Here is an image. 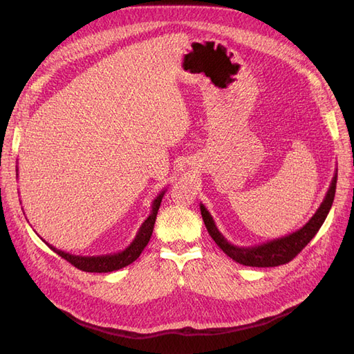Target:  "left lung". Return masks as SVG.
I'll return each mask as SVG.
<instances>
[{
  "label": "left lung",
  "instance_id": "1",
  "mask_svg": "<svg viewBox=\"0 0 354 354\" xmlns=\"http://www.w3.org/2000/svg\"><path fill=\"white\" fill-rule=\"evenodd\" d=\"M335 187H337V173L334 177H332L330 186L326 192L324 202L320 203V207L315 212V216L310 218L301 229H298L294 233H289L286 236L277 238L260 245H254V246H236L230 243L217 229L216 221H214V218L211 217V214L208 212L205 205L201 203L199 207H201L203 223H205V227L209 233V236L220 246L224 254H227L230 257L232 260L250 267H276V266L286 264L291 261L294 257L315 238V234L319 232L320 227H322V224L332 207V202H334Z\"/></svg>",
  "mask_w": 354,
  "mask_h": 354
}]
</instances>
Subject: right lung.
<instances>
[{"mask_svg": "<svg viewBox=\"0 0 354 354\" xmlns=\"http://www.w3.org/2000/svg\"><path fill=\"white\" fill-rule=\"evenodd\" d=\"M165 192H167V189L160 190V194L153 199L151 214H149V217L143 221L140 229H138L133 242L128 245L124 251L103 254V255H75L71 252L57 250L56 246L50 245L46 241L44 242L48 245L50 250L59 254L62 259H65L66 261H69L72 266H75L77 269H80L82 272L108 273V272H113V270H120V269H122V267L136 261L138 257H140L142 251L146 248L149 241H151L153 226H155V220H156V214L160 207V202H162Z\"/></svg>", "mask_w": 354, "mask_h": 354, "instance_id": "1", "label": "right lung"}]
</instances>
